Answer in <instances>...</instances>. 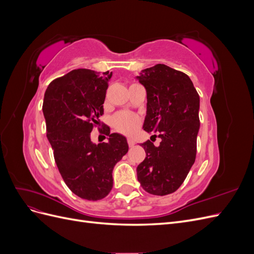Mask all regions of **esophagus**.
<instances>
[{
    "instance_id": "obj_1",
    "label": "esophagus",
    "mask_w": 254,
    "mask_h": 254,
    "mask_svg": "<svg viewBox=\"0 0 254 254\" xmlns=\"http://www.w3.org/2000/svg\"><path fill=\"white\" fill-rule=\"evenodd\" d=\"M128 145L130 146V147H133V146L135 145V141L133 139H130V137H129V139H128Z\"/></svg>"
}]
</instances>
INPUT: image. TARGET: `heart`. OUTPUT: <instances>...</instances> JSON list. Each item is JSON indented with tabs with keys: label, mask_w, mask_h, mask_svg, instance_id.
<instances>
[{
	"label": "heart",
	"mask_w": 254,
	"mask_h": 254,
	"mask_svg": "<svg viewBox=\"0 0 254 254\" xmlns=\"http://www.w3.org/2000/svg\"><path fill=\"white\" fill-rule=\"evenodd\" d=\"M112 124L114 128L119 130V131L126 134H130L134 131L137 126H139L140 120L134 114L122 112L117 114L113 118Z\"/></svg>",
	"instance_id": "b5f03b06"
}]
</instances>
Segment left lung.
Listing matches in <instances>:
<instances>
[{
	"label": "left lung",
	"instance_id": "left-lung-1",
	"mask_svg": "<svg viewBox=\"0 0 254 254\" xmlns=\"http://www.w3.org/2000/svg\"><path fill=\"white\" fill-rule=\"evenodd\" d=\"M136 79L147 94L143 129L161 137L159 146L141 144L146 158L136 167L137 180L149 194H172L195 162L200 99L187 74L165 64L145 68Z\"/></svg>",
	"mask_w": 254,
	"mask_h": 254
}]
</instances>
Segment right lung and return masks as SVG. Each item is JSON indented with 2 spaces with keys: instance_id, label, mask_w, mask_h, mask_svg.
Wrapping results in <instances>:
<instances>
[{
  "instance_id": "right-lung-1",
  "label": "right lung",
  "mask_w": 254,
  "mask_h": 254,
  "mask_svg": "<svg viewBox=\"0 0 254 254\" xmlns=\"http://www.w3.org/2000/svg\"><path fill=\"white\" fill-rule=\"evenodd\" d=\"M112 72L98 74L77 68L53 80L45 91L43 115L47 136L59 173L75 195L99 200L110 193L112 171L128 151L126 137L110 133L108 142L95 144L91 131L99 125Z\"/></svg>"
}]
</instances>
